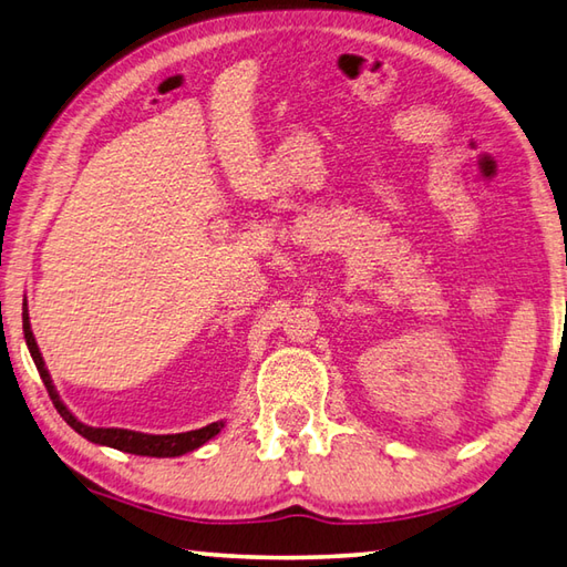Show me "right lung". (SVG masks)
<instances>
[{
    "label": "right lung",
    "mask_w": 567,
    "mask_h": 567,
    "mask_svg": "<svg viewBox=\"0 0 567 567\" xmlns=\"http://www.w3.org/2000/svg\"><path fill=\"white\" fill-rule=\"evenodd\" d=\"M21 321H24V339L33 363H37L39 375L47 391L51 395V401L59 410L61 417L69 423L78 435H83L85 440L95 442V445H105V447H115L120 452H130V454H140V457H179V454L194 452L196 447L206 445L210 437H216L220 430H224V423H210L202 430H192V432H179V435H144V432H135V430H120V427H91L78 420L65 403L61 401L59 391L51 381V375L47 371V363H43L41 351L37 347V339H33V331L29 324V307L24 299V309H21Z\"/></svg>",
    "instance_id": "right-lung-1"
}]
</instances>
